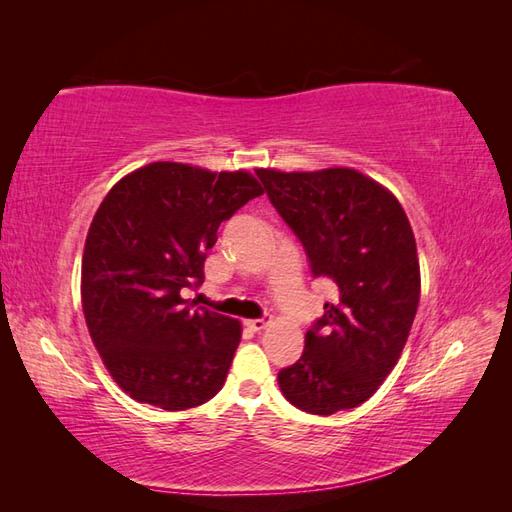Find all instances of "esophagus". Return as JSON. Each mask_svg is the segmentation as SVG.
<instances>
[{
	"mask_svg": "<svg viewBox=\"0 0 512 512\" xmlns=\"http://www.w3.org/2000/svg\"><path fill=\"white\" fill-rule=\"evenodd\" d=\"M268 319H250V321H246V325L253 332H262V330H266L268 328Z\"/></svg>",
	"mask_w": 512,
	"mask_h": 512,
	"instance_id": "obj_1",
	"label": "esophagus"
}]
</instances>
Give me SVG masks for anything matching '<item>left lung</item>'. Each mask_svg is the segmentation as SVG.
Returning <instances> with one entry per match:
<instances>
[{
  "instance_id": "obj_1",
  "label": "left lung",
  "mask_w": 512,
  "mask_h": 512,
  "mask_svg": "<svg viewBox=\"0 0 512 512\" xmlns=\"http://www.w3.org/2000/svg\"><path fill=\"white\" fill-rule=\"evenodd\" d=\"M270 202L306 248L312 277L339 297L306 332V350L277 380L301 411L332 416L383 385L420 301L416 239L400 202L354 169H257Z\"/></svg>"
}]
</instances>
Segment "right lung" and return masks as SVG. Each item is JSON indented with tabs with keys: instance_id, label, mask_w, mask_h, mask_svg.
<instances>
[{
	"instance_id": "obj_1",
	"label": "right lung",
	"mask_w": 512,
	"mask_h": 512,
	"mask_svg": "<svg viewBox=\"0 0 512 512\" xmlns=\"http://www.w3.org/2000/svg\"><path fill=\"white\" fill-rule=\"evenodd\" d=\"M264 189L248 171L151 162L118 180L90 224L81 264L83 314L125 394L167 411L222 389L239 321L193 308L217 228Z\"/></svg>"
}]
</instances>
